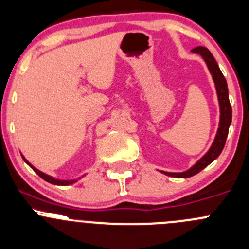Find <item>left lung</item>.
I'll return each mask as SVG.
<instances>
[{"label":"left lung","instance_id":"1","mask_svg":"<svg viewBox=\"0 0 249 249\" xmlns=\"http://www.w3.org/2000/svg\"><path fill=\"white\" fill-rule=\"evenodd\" d=\"M191 52H194L196 54H200L203 58V60L206 61V64H207L208 70L211 72L212 77H213L214 85H215L216 94H218L219 107H220V120H219V127L218 130H216V135L214 138V142L212 144V146L209 147L208 151L190 169H188L185 172H181V173H171V172L161 171L166 176L174 177V178H190V177L195 176L198 172L202 171L203 168H206L208 164H211L221 154L224 146H225L229 127H230L231 119H232V110H231L230 100H229L228 83H226L225 77L221 73L214 56L212 55V53L206 47H196Z\"/></svg>","mask_w":249,"mask_h":249}]
</instances>
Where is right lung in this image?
I'll list each match as a JSON object with an SVG mask.
<instances>
[{"instance_id":"add662e5","label":"right lung","mask_w":249,"mask_h":249,"mask_svg":"<svg viewBox=\"0 0 249 249\" xmlns=\"http://www.w3.org/2000/svg\"><path fill=\"white\" fill-rule=\"evenodd\" d=\"M21 156H23V155H21ZM23 160H24V161L26 162V163L29 164V166L31 167V168L34 169V171L36 172V173L38 174V176L41 177L42 179H43V180L48 181V183H51V184H54V185H69V184H73V183H75V181H77V180H76V179H72V180H60V179H55V178H53V177L48 176V174L42 173L41 171H38L37 168H35V167H34L33 164L29 163V161H28V160H26L25 157H24V156H23ZM78 179H80V178H78Z\"/></svg>"}]
</instances>
